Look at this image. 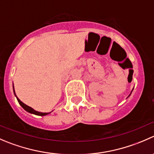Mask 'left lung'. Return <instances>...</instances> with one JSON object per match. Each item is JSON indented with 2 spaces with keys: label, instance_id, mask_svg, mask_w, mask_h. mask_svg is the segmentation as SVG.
Here are the masks:
<instances>
[{
  "label": "left lung",
  "instance_id": "1",
  "mask_svg": "<svg viewBox=\"0 0 154 154\" xmlns=\"http://www.w3.org/2000/svg\"><path fill=\"white\" fill-rule=\"evenodd\" d=\"M132 90H133V89H132ZM131 93H132V92H131ZM131 93H130V95H131Z\"/></svg>",
  "mask_w": 154,
  "mask_h": 154
}]
</instances>
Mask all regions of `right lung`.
Listing matches in <instances>:
<instances>
[{
    "instance_id": "obj_1",
    "label": "right lung",
    "mask_w": 154,
    "mask_h": 154,
    "mask_svg": "<svg viewBox=\"0 0 154 154\" xmlns=\"http://www.w3.org/2000/svg\"><path fill=\"white\" fill-rule=\"evenodd\" d=\"M13 92H14V95H16V98H17L18 100V102L19 103V104H20L21 106L22 107V108L24 109V110H26L27 112H28V113H33V114H35V115H37V116H41V117H43V116H46V115L49 114V113H50L51 112H49V113H42V112H39V111H37V110H35L34 109H33L32 107H29V106L26 105L25 104H24L22 101H21L19 99V98H17V96H16V92H15V90H14V86H13Z\"/></svg>"
}]
</instances>
